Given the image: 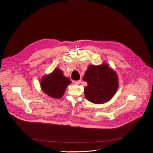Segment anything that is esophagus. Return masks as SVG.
<instances>
[{"mask_svg":"<svg viewBox=\"0 0 153 153\" xmlns=\"http://www.w3.org/2000/svg\"><path fill=\"white\" fill-rule=\"evenodd\" d=\"M81 82H82V80L79 79V80H77V81H74V83H75L76 85H79V84H80Z\"/></svg>","mask_w":153,"mask_h":153,"instance_id":"esophagus-1","label":"esophagus"}]
</instances>
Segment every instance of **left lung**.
<instances>
[{
  "instance_id": "1",
  "label": "left lung",
  "mask_w": 153,
  "mask_h": 153,
  "mask_svg": "<svg viewBox=\"0 0 153 153\" xmlns=\"http://www.w3.org/2000/svg\"><path fill=\"white\" fill-rule=\"evenodd\" d=\"M83 80L88 83L84 87L85 97L94 104L110 101L119 86L117 75L105 63L97 66L89 65Z\"/></svg>"
}]
</instances>
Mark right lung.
<instances>
[{
    "label": "right lung",
    "instance_id": "add662e5",
    "mask_svg": "<svg viewBox=\"0 0 153 153\" xmlns=\"http://www.w3.org/2000/svg\"><path fill=\"white\" fill-rule=\"evenodd\" d=\"M70 83V79L64 76L62 71L59 68H56L51 74L44 76L41 79V87L42 90L49 96L60 98Z\"/></svg>",
    "mask_w": 153,
    "mask_h": 153
}]
</instances>
